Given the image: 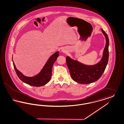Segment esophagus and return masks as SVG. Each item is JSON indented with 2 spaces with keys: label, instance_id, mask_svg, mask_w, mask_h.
I'll list each match as a JSON object with an SVG mask.
<instances>
[{
  "label": "esophagus",
  "instance_id": "esophagus-1",
  "mask_svg": "<svg viewBox=\"0 0 124 124\" xmlns=\"http://www.w3.org/2000/svg\"><path fill=\"white\" fill-rule=\"evenodd\" d=\"M62 52H63V53H66V50H65V49H63L62 50Z\"/></svg>",
  "mask_w": 124,
  "mask_h": 124
}]
</instances>
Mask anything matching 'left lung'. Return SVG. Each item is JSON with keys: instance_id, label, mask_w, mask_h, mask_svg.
<instances>
[{"instance_id": "obj_1", "label": "left lung", "mask_w": 124, "mask_h": 124, "mask_svg": "<svg viewBox=\"0 0 124 124\" xmlns=\"http://www.w3.org/2000/svg\"><path fill=\"white\" fill-rule=\"evenodd\" d=\"M106 37V45L103 56L100 62L93 65H86L71 59L68 56L66 62L70 71L71 77L73 80L81 84H88L98 80L106 69L109 58V39L106 32L101 29Z\"/></svg>"}]
</instances>
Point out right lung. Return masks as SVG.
I'll return each mask as SVG.
<instances>
[{"label": "right lung", "mask_w": 124, "mask_h": 124, "mask_svg": "<svg viewBox=\"0 0 124 124\" xmlns=\"http://www.w3.org/2000/svg\"><path fill=\"white\" fill-rule=\"evenodd\" d=\"M59 53L57 52L52 55L47 61L41 72L34 77L24 76L16 68L13 61V64L17 76L23 82L33 86H41L46 84L50 81L52 76V67L53 64L59 57Z\"/></svg>", "instance_id": "right-lung-1"}]
</instances>
